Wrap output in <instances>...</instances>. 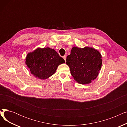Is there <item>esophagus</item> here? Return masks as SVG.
Returning a JSON list of instances; mask_svg holds the SVG:
<instances>
[{
  "instance_id": "1",
  "label": "esophagus",
  "mask_w": 127,
  "mask_h": 127,
  "mask_svg": "<svg viewBox=\"0 0 127 127\" xmlns=\"http://www.w3.org/2000/svg\"><path fill=\"white\" fill-rule=\"evenodd\" d=\"M63 59H64L65 61H66V56H64L63 57Z\"/></svg>"
}]
</instances>
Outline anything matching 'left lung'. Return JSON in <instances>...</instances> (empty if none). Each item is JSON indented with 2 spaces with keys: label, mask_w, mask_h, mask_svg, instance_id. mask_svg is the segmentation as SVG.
I'll return each mask as SVG.
<instances>
[{
  "label": "left lung",
  "mask_w": 127,
  "mask_h": 127,
  "mask_svg": "<svg viewBox=\"0 0 127 127\" xmlns=\"http://www.w3.org/2000/svg\"><path fill=\"white\" fill-rule=\"evenodd\" d=\"M102 62L101 54L94 48L74 47L70 55L66 58V63L75 80L80 84H86L97 78Z\"/></svg>",
  "instance_id": "left-lung-1"
}]
</instances>
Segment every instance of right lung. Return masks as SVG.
<instances>
[{
	"instance_id": "add662e5",
	"label": "right lung",
	"mask_w": 127,
	"mask_h": 127,
	"mask_svg": "<svg viewBox=\"0 0 127 127\" xmlns=\"http://www.w3.org/2000/svg\"><path fill=\"white\" fill-rule=\"evenodd\" d=\"M65 62L54 49L37 48L29 53L26 64L31 73L40 79H46L55 74L58 66Z\"/></svg>"
}]
</instances>
